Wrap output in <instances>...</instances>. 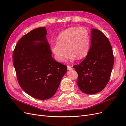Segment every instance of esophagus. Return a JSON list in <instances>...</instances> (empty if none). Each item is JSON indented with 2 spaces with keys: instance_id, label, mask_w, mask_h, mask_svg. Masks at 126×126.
<instances>
[{
  "instance_id": "esophagus-1",
  "label": "esophagus",
  "mask_w": 126,
  "mask_h": 126,
  "mask_svg": "<svg viewBox=\"0 0 126 126\" xmlns=\"http://www.w3.org/2000/svg\"><path fill=\"white\" fill-rule=\"evenodd\" d=\"M67 69L68 70H71L72 69V68L71 66H69V65H67Z\"/></svg>"
}]
</instances>
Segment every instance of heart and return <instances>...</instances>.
<instances>
[{
  "label": "heart",
  "mask_w": 126,
  "mask_h": 126,
  "mask_svg": "<svg viewBox=\"0 0 126 126\" xmlns=\"http://www.w3.org/2000/svg\"><path fill=\"white\" fill-rule=\"evenodd\" d=\"M57 41L51 43V50L59 62L65 60L68 51L70 52L68 57L70 60L77 57L79 59L84 58L89 52L90 32L83 27H72L65 29L59 34Z\"/></svg>",
  "instance_id": "b5f03b06"
}]
</instances>
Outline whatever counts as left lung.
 Instances as JSON below:
<instances>
[{
	"instance_id": "1",
	"label": "left lung",
	"mask_w": 126,
	"mask_h": 126,
	"mask_svg": "<svg viewBox=\"0 0 126 126\" xmlns=\"http://www.w3.org/2000/svg\"><path fill=\"white\" fill-rule=\"evenodd\" d=\"M91 43L86 58L73 67L78 73L77 85L83 93L94 94L104 89L109 80L113 66V54L108 38L93 29Z\"/></svg>"
}]
</instances>
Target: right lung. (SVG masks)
<instances>
[{
    "label": "right lung",
    "mask_w": 126,
    "mask_h": 126,
    "mask_svg": "<svg viewBox=\"0 0 126 126\" xmlns=\"http://www.w3.org/2000/svg\"><path fill=\"white\" fill-rule=\"evenodd\" d=\"M46 35L44 27L32 30L18 40L13 54L20 87L30 96L39 100L54 96L67 72V66L52 57Z\"/></svg>",
    "instance_id": "right-lung-1"
}]
</instances>
